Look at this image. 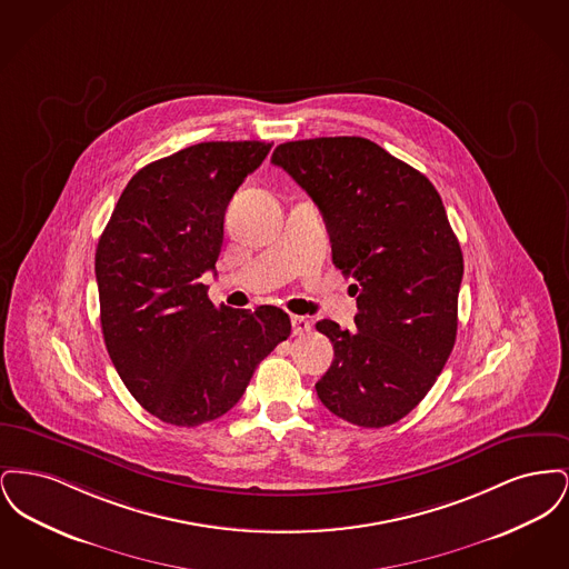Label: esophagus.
<instances>
[{"label": "esophagus", "instance_id": "1", "mask_svg": "<svg viewBox=\"0 0 569 569\" xmlns=\"http://www.w3.org/2000/svg\"><path fill=\"white\" fill-rule=\"evenodd\" d=\"M311 330V322L302 316H292V332L295 335H307Z\"/></svg>", "mask_w": 569, "mask_h": 569}]
</instances>
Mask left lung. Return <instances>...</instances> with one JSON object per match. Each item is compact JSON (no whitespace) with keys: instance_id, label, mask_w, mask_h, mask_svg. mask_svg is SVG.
Masks as SVG:
<instances>
[{"instance_id":"1","label":"left lung","mask_w":569,"mask_h":569,"mask_svg":"<svg viewBox=\"0 0 569 569\" xmlns=\"http://www.w3.org/2000/svg\"><path fill=\"white\" fill-rule=\"evenodd\" d=\"M271 162L318 204L335 267L356 279V328L316 325L335 348L318 397L358 427L395 425L457 341L462 253L443 202L422 172L360 136L283 142Z\"/></svg>"}]
</instances>
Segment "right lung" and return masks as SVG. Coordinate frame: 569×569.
I'll list each match as a JSON object with an SVG mask.
<instances>
[{
  "instance_id": "add662e5",
  "label": "right lung",
  "mask_w": 569,
  "mask_h": 569,
  "mask_svg": "<svg viewBox=\"0 0 569 569\" xmlns=\"http://www.w3.org/2000/svg\"><path fill=\"white\" fill-rule=\"evenodd\" d=\"M271 142L219 140L138 170L96 249L100 322L136 401L162 422L198 427L239 403L260 360L290 337L286 311L216 307L223 216Z\"/></svg>"
}]
</instances>
